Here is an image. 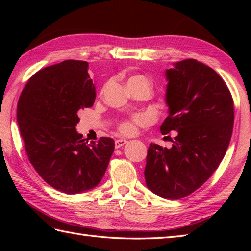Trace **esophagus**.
I'll return each mask as SVG.
<instances>
[{
    "instance_id": "esophagus-1",
    "label": "esophagus",
    "mask_w": 251,
    "mask_h": 251,
    "mask_svg": "<svg viewBox=\"0 0 251 251\" xmlns=\"http://www.w3.org/2000/svg\"><path fill=\"white\" fill-rule=\"evenodd\" d=\"M126 143H127V140H125V139H117V140H115V148L120 149L121 147L125 146Z\"/></svg>"
}]
</instances>
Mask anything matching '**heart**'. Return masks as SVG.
I'll return each instance as SVG.
<instances>
[{
	"mask_svg": "<svg viewBox=\"0 0 251 251\" xmlns=\"http://www.w3.org/2000/svg\"><path fill=\"white\" fill-rule=\"evenodd\" d=\"M132 83H143L150 86V81H149L148 77L142 75V74H137V75L131 76L127 84H132ZM143 122L142 117H135L134 120H126L123 121L119 124V131L122 135L125 136H131L136 132L137 125L140 124V123Z\"/></svg>",
	"mask_w": 251,
	"mask_h": 251,
	"instance_id": "1",
	"label": "heart"
}]
</instances>
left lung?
I'll use <instances>...</instances> for the list:
<instances>
[{
  "instance_id": "1",
  "label": "left lung",
  "mask_w": 251,
  "mask_h": 251,
  "mask_svg": "<svg viewBox=\"0 0 251 251\" xmlns=\"http://www.w3.org/2000/svg\"><path fill=\"white\" fill-rule=\"evenodd\" d=\"M169 115L161 132L175 131L170 149L151 143L145 169L149 190L179 200L204 184L219 167L230 145L234 102L226 84L214 69L195 59L166 70Z\"/></svg>"
}]
</instances>
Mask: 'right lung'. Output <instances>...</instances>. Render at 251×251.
<instances>
[{
  "label": "right lung",
  "instance_id": "1",
  "mask_svg": "<svg viewBox=\"0 0 251 251\" xmlns=\"http://www.w3.org/2000/svg\"><path fill=\"white\" fill-rule=\"evenodd\" d=\"M96 89L88 62L65 60L32 75L17 104V122L26 155L46 183L67 194L98 185L114 140L88 143L77 134L78 111L93 106Z\"/></svg>",
  "mask_w": 251,
  "mask_h": 251
}]
</instances>
